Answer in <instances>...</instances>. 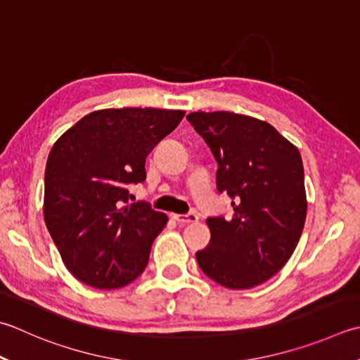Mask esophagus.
<instances>
[{
    "label": "esophagus",
    "instance_id": "1",
    "mask_svg": "<svg viewBox=\"0 0 360 360\" xmlns=\"http://www.w3.org/2000/svg\"><path fill=\"white\" fill-rule=\"evenodd\" d=\"M173 218L178 223H182V224H188V223H196L198 221V215L196 214H176L173 215Z\"/></svg>",
    "mask_w": 360,
    "mask_h": 360
}]
</instances>
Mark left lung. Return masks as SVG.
Returning <instances> with one entry per match:
<instances>
[{"label":"left lung","mask_w":360,"mask_h":360,"mask_svg":"<svg viewBox=\"0 0 360 360\" xmlns=\"http://www.w3.org/2000/svg\"><path fill=\"white\" fill-rule=\"evenodd\" d=\"M187 120L212 151L217 188L234 207L231 218H207L210 242L196 262L223 287H256L287 264L304 228L301 154L262 120L224 110L192 112Z\"/></svg>","instance_id":"8db88e82"}]
</instances>
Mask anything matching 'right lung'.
Returning a JSON list of instances; mask_svg holds the SVG:
<instances>
[{"mask_svg": "<svg viewBox=\"0 0 360 360\" xmlns=\"http://www.w3.org/2000/svg\"><path fill=\"white\" fill-rule=\"evenodd\" d=\"M184 110L103 109L82 117L49 151L46 228L68 271L95 288H120L143 273L168 217L129 204V184L146 178L145 160Z\"/></svg>", "mask_w": 360, "mask_h": 360, "instance_id": "1", "label": "right lung"}]
</instances>
